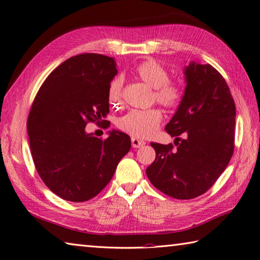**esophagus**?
Listing matches in <instances>:
<instances>
[{
  "label": "esophagus",
  "instance_id": "34e87169",
  "mask_svg": "<svg viewBox=\"0 0 260 260\" xmlns=\"http://www.w3.org/2000/svg\"><path fill=\"white\" fill-rule=\"evenodd\" d=\"M131 143H132V147L135 148H139V147H142L143 145H145L146 143L142 140H139L138 138H131Z\"/></svg>",
  "mask_w": 260,
  "mask_h": 260
}]
</instances>
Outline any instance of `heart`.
<instances>
[{"label":"heart","mask_w":260,"mask_h":260,"mask_svg":"<svg viewBox=\"0 0 260 260\" xmlns=\"http://www.w3.org/2000/svg\"><path fill=\"white\" fill-rule=\"evenodd\" d=\"M135 75L154 88V98L166 108L177 107L181 99L182 91L180 85L169 79L166 68L162 67L155 59H146L135 68ZM122 98V81L116 79L112 82L108 91L109 103L118 106L121 103ZM162 119V114L158 108L149 109H132L128 114L121 117L118 122L119 128L128 135L138 138L146 139L153 136L158 129Z\"/></svg>","instance_id":"1"}]
</instances>
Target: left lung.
<instances>
[{"mask_svg":"<svg viewBox=\"0 0 260 260\" xmlns=\"http://www.w3.org/2000/svg\"><path fill=\"white\" fill-rule=\"evenodd\" d=\"M184 75V95L165 127L176 137L177 148L152 142L156 158L146 168L151 183L177 200L207 192L224 171L234 151L237 114L229 86L216 68L192 61Z\"/></svg>","mask_w":260,"mask_h":260,"instance_id":"1","label":"left lung"}]
</instances>
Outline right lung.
Wrapping results in <instances>:
<instances>
[{"label": "right lung", "instance_id": "obj_1", "mask_svg": "<svg viewBox=\"0 0 260 260\" xmlns=\"http://www.w3.org/2000/svg\"><path fill=\"white\" fill-rule=\"evenodd\" d=\"M116 62L102 54L76 55L55 68L39 89L27 120L30 151L44 184L60 199L81 203L103 190L131 147L120 131L106 139L85 132L109 113Z\"/></svg>", "mask_w": 260, "mask_h": 260}]
</instances>
